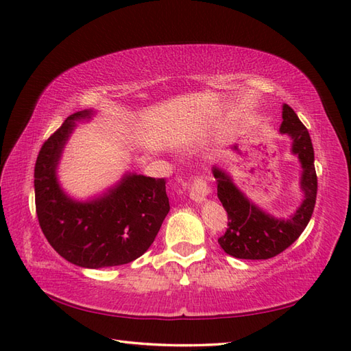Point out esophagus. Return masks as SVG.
I'll return each instance as SVG.
<instances>
[{"instance_id": "34e87169", "label": "esophagus", "mask_w": 351, "mask_h": 351, "mask_svg": "<svg viewBox=\"0 0 351 351\" xmlns=\"http://www.w3.org/2000/svg\"><path fill=\"white\" fill-rule=\"evenodd\" d=\"M208 195H211L210 184L206 182V180H205L204 176L196 175L195 178H193V181H191L190 197L193 200H196V202H202V200H205V197Z\"/></svg>"}]
</instances>
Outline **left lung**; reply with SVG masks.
I'll use <instances>...</instances> for the list:
<instances>
[{
    "instance_id": "obj_1",
    "label": "left lung",
    "mask_w": 351,
    "mask_h": 351,
    "mask_svg": "<svg viewBox=\"0 0 351 351\" xmlns=\"http://www.w3.org/2000/svg\"><path fill=\"white\" fill-rule=\"evenodd\" d=\"M280 132L293 138V152L299 155L303 175L304 200L293 217L278 220L263 213L244 197L229 176L217 167L213 169L217 180V196L228 213V229L219 244L228 255L240 259H268L288 249L302 235L312 217L317 200V173L311 136L299 116L289 106H283Z\"/></svg>"
}]
</instances>
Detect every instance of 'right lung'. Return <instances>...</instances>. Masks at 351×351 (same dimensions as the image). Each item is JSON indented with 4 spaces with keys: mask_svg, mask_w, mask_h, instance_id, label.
Here are the masks:
<instances>
[{
    "mask_svg": "<svg viewBox=\"0 0 351 351\" xmlns=\"http://www.w3.org/2000/svg\"><path fill=\"white\" fill-rule=\"evenodd\" d=\"M71 114L45 140L34 166L36 214L43 235L58 255L86 268L123 265L143 255L170 210L166 178L126 175L101 199L75 202L60 190L57 161L75 121Z\"/></svg>",
    "mask_w": 351,
    "mask_h": 351,
    "instance_id": "add662e5",
    "label": "right lung"
}]
</instances>
